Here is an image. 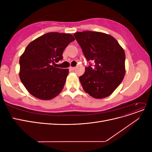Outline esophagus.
Wrapping results in <instances>:
<instances>
[{
    "label": "esophagus",
    "mask_w": 152,
    "mask_h": 152,
    "mask_svg": "<svg viewBox=\"0 0 152 152\" xmlns=\"http://www.w3.org/2000/svg\"><path fill=\"white\" fill-rule=\"evenodd\" d=\"M70 70L71 71L75 70V67H72V66H70Z\"/></svg>",
    "instance_id": "obj_1"
}]
</instances>
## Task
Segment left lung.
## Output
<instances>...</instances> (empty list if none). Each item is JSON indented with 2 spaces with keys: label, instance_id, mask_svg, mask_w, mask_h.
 I'll return each instance as SVG.
<instances>
[{
  "label": "left lung",
  "instance_id": "left-lung-1",
  "mask_svg": "<svg viewBox=\"0 0 152 152\" xmlns=\"http://www.w3.org/2000/svg\"><path fill=\"white\" fill-rule=\"evenodd\" d=\"M87 61L79 80L84 90L92 97H107L121 84L125 75L126 55L112 36L102 32L84 31L73 34ZM94 66V68L91 67Z\"/></svg>",
  "mask_w": 152,
  "mask_h": 152
}]
</instances>
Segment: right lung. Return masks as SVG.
I'll use <instances>...</instances> for the list:
<instances>
[{"mask_svg":"<svg viewBox=\"0 0 152 152\" xmlns=\"http://www.w3.org/2000/svg\"><path fill=\"white\" fill-rule=\"evenodd\" d=\"M75 40L70 34L49 32L30 42L20 58V77L29 93L40 99H53L65 86L68 69L54 66Z\"/></svg>","mask_w":152,"mask_h":152,"instance_id":"1","label":"right lung"}]
</instances>
